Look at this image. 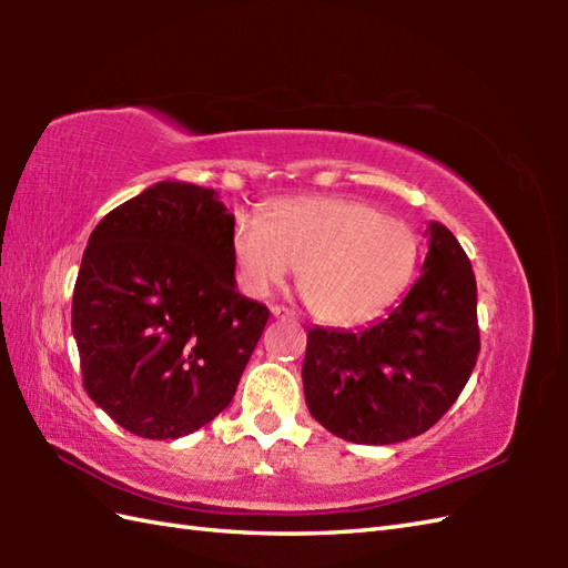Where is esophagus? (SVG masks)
Here are the masks:
<instances>
[{
	"label": "esophagus",
	"instance_id": "obj_1",
	"mask_svg": "<svg viewBox=\"0 0 568 568\" xmlns=\"http://www.w3.org/2000/svg\"><path fill=\"white\" fill-rule=\"evenodd\" d=\"M271 315H273V317H277V320H291V317H293V312L287 310V307L273 305V307H271Z\"/></svg>",
	"mask_w": 568,
	"mask_h": 568
}]
</instances>
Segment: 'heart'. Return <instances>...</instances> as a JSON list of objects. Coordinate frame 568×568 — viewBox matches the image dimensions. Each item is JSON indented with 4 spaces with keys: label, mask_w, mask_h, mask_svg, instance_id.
<instances>
[{
    "label": "heart",
    "mask_w": 568,
    "mask_h": 568,
    "mask_svg": "<svg viewBox=\"0 0 568 568\" xmlns=\"http://www.w3.org/2000/svg\"><path fill=\"white\" fill-rule=\"evenodd\" d=\"M232 253L248 295H265L297 268L312 317L348 327L376 317L405 291L417 265V234L366 202L297 197L275 204L268 222L236 214Z\"/></svg>",
    "instance_id": "b5f03b06"
}]
</instances>
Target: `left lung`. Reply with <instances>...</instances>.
I'll return each mask as SVG.
<instances>
[{
    "instance_id": "obj_1",
    "label": "left lung",
    "mask_w": 568,
    "mask_h": 568,
    "mask_svg": "<svg viewBox=\"0 0 568 568\" xmlns=\"http://www.w3.org/2000/svg\"><path fill=\"white\" fill-rule=\"evenodd\" d=\"M422 273L388 317L364 329L307 332L305 403L324 429L354 444H395L427 432L478 358L476 275L456 236L425 229Z\"/></svg>"
}]
</instances>
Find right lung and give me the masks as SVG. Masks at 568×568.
<instances>
[{
	"mask_svg": "<svg viewBox=\"0 0 568 568\" xmlns=\"http://www.w3.org/2000/svg\"><path fill=\"white\" fill-rule=\"evenodd\" d=\"M234 214L161 180L94 226L72 293L82 385L119 427L178 439L232 403L268 307L236 291Z\"/></svg>",
	"mask_w": 568,
	"mask_h": 568,
	"instance_id": "obj_1",
	"label": "right lung"
}]
</instances>
